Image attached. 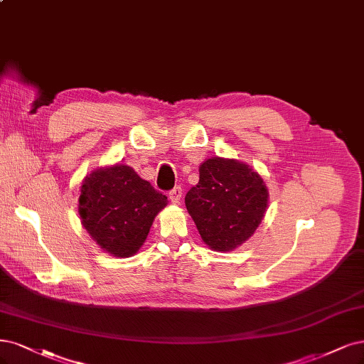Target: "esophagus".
Returning <instances> with one entry per match:
<instances>
[{"instance_id":"34e87169","label":"esophagus","mask_w":364,"mask_h":364,"mask_svg":"<svg viewBox=\"0 0 364 364\" xmlns=\"http://www.w3.org/2000/svg\"><path fill=\"white\" fill-rule=\"evenodd\" d=\"M168 197H170V200H171L173 203H179V200H181V197H182V188H181L179 185L174 186L173 190H170Z\"/></svg>"}]
</instances>
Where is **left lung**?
<instances>
[{"instance_id":"8db88e82","label":"left lung","mask_w":364,"mask_h":364,"mask_svg":"<svg viewBox=\"0 0 364 364\" xmlns=\"http://www.w3.org/2000/svg\"><path fill=\"white\" fill-rule=\"evenodd\" d=\"M185 205L205 244L230 252L255 233L268 206L263 179L235 159L210 158L200 166V179Z\"/></svg>"}]
</instances>
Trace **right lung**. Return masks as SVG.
Instances as JSON below:
<instances>
[{
  "label": "right lung",
  "instance_id": "1",
  "mask_svg": "<svg viewBox=\"0 0 364 364\" xmlns=\"http://www.w3.org/2000/svg\"><path fill=\"white\" fill-rule=\"evenodd\" d=\"M164 206L167 196L124 164L93 171L81 186L80 215L85 230L117 257H128L143 245Z\"/></svg>",
  "mask_w": 364,
  "mask_h": 364
}]
</instances>
